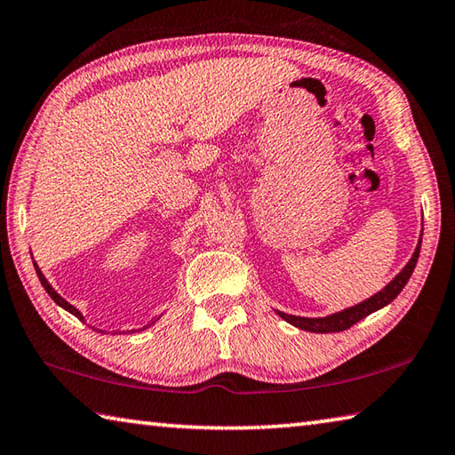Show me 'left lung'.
Segmentation results:
<instances>
[{
  "instance_id": "8db88e82",
  "label": "left lung",
  "mask_w": 455,
  "mask_h": 455,
  "mask_svg": "<svg viewBox=\"0 0 455 455\" xmlns=\"http://www.w3.org/2000/svg\"><path fill=\"white\" fill-rule=\"evenodd\" d=\"M419 248H421V235H419V242L416 245V251H413L411 259L403 266L402 272L397 274L384 290H379L378 293H373L371 298L363 299L362 304L346 307V309H341V312H336V314L325 315V317H301V315H291V314H283V312H277V315H280L282 320H285L288 323L296 325V328H299V330L314 331V333H331V331H344L347 328H352L354 323L363 320L365 315L378 312V309H381L387 304H392V301L397 298V293H400L405 288V283L410 282L413 267H416V264H418Z\"/></svg>"
}]
</instances>
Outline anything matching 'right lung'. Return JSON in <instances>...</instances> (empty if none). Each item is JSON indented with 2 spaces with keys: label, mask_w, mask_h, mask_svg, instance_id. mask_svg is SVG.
I'll use <instances>...</instances> for the list:
<instances>
[{
  "label": "right lung",
  "mask_w": 455,
  "mask_h": 455,
  "mask_svg": "<svg viewBox=\"0 0 455 455\" xmlns=\"http://www.w3.org/2000/svg\"><path fill=\"white\" fill-rule=\"evenodd\" d=\"M34 266H36V272H37V277H39V282H42V285H44V290H45L47 293H50V298H52V299L55 301V304H58L60 307H63V309H66V312H69V314H74V315L77 317V320H84V315H82V312H79V309H77L76 306H71V304H69V301H66V299H63V298L60 296V293H58V291H55V290L52 288V283L45 280V275L42 274V269H39V266L36 264V261H34ZM157 320H159V317H157ZM151 323H154V322H151ZM151 323H149V325H151ZM146 328H148V325H146Z\"/></svg>",
  "instance_id": "add662e5"
}]
</instances>
